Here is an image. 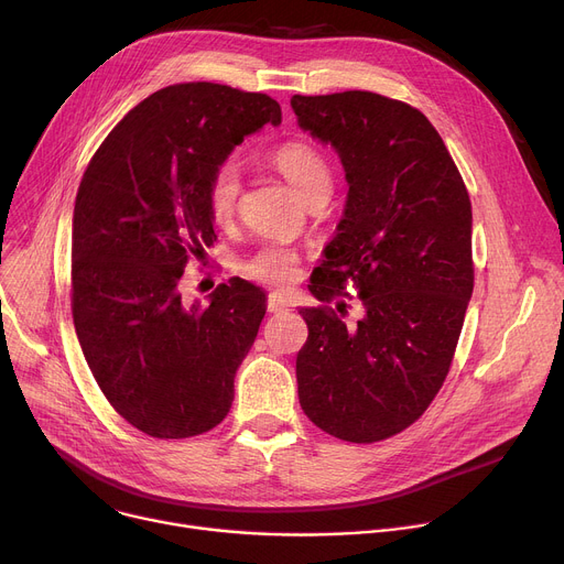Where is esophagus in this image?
Here are the masks:
<instances>
[{"label": "esophagus", "instance_id": "1", "mask_svg": "<svg viewBox=\"0 0 564 564\" xmlns=\"http://www.w3.org/2000/svg\"><path fill=\"white\" fill-rule=\"evenodd\" d=\"M267 306H269L271 314H282V311L289 308V302H286V297L280 291H273V293H269Z\"/></svg>", "mask_w": 564, "mask_h": 564}]
</instances>
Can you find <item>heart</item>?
<instances>
[{"label":"heart","mask_w":564,"mask_h":564,"mask_svg":"<svg viewBox=\"0 0 564 564\" xmlns=\"http://www.w3.org/2000/svg\"><path fill=\"white\" fill-rule=\"evenodd\" d=\"M271 163L291 183L293 191L306 199L318 191H329L332 172L325 156L302 141L282 143L273 154ZM239 174L232 165L217 170L208 185V210L213 221L228 224L237 210L239 199ZM243 271L267 284H286L297 273V253L280 241L262 243L243 262Z\"/></svg>","instance_id":"heart-1"}]
</instances>
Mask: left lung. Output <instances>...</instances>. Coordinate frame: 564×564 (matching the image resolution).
Masks as SVG:
<instances>
[{
    "mask_svg": "<svg viewBox=\"0 0 564 564\" xmlns=\"http://www.w3.org/2000/svg\"><path fill=\"white\" fill-rule=\"evenodd\" d=\"M302 132L338 154L343 219L311 275L329 302L347 280L362 316L302 306L295 379L304 414L351 444L414 423L440 392L473 295V210L440 132L414 107L371 91L293 96Z\"/></svg>",
    "mask_w": 564,
    "mask_h": 564,
    "instance_id": "obj_1",
    "label": "left lung"
}]
</instances>
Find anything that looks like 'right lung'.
Instances as JSON below:
<instances>
[{
    "mask_svg": "<svg viewBox=\"0 0 564 564\" xmlns=\"http://www.w3.org/2000/svg\"><path fill=\"white\" fill-rule=\"evenodd\" d=\"M282 109L267 94L185 83L124 116L87 165L72 228L74 325L113 410L156 440L224 421L235 373L267 314L246 280L185 304L187 258L213 243L208 185L230 152Z\"/></svg>",
    "mask_w": 564,
    "mask_h": 564,
    "instance_id": "obj_1",
    "label": "right lung"
}]
</instances>
